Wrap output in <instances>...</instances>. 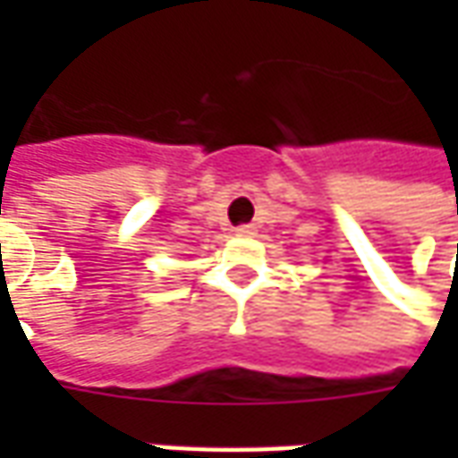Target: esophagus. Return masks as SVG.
Returning <instances> with one entry per match:
<instances>
[{"label": "esophagus", "mask_w": 458, "mask_h": 458, "mask_svg": "<svg viewBox=\"0 0 458 458\" xmlns=\"http://www.w3.org/2000/svg\"><path fill=\"white\" fill-rule=\"evenodd\" d=\"M235 235H242V238H250V235H255V225H250V223H242L235 228Z\"/></svg>", "instance_id": "obj_1"}]
</instances>
